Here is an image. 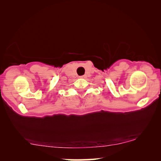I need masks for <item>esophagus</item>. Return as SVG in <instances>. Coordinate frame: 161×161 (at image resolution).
<instances>
[{"label": "esophagus", "mask_w": 161, "mask_h": 161, "mask_svg": "<svg viewBox=\"0 0 161 161\" xmlns=\"http://www.w3.org/2000/svg\"><path fill=\"white\" fill-rule=\"evenodd\" d=\"M80 78H81V79L85 78V76H80Z\"/></svg>", "instance_id": "obj_1"}]
</instances>
